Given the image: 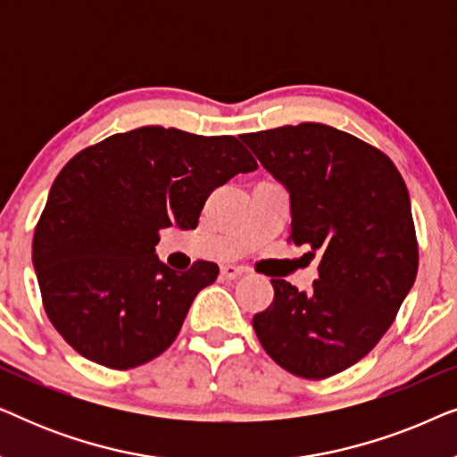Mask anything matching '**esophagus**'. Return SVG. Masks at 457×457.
<instances>
[{
    "instance_id": "esophagus-1",
    "label": "esophagus",
    "mask_w": 457,
    "mask_h": 457,
    "mask_svg": "<svg viewBox=\"0 0 457 457\" xmlns=\"http://www.w3.org/2000/svg\"><path fill=\"white\" fill-rule=\"evenodd\" d=\"M243 274H247V268H243V266H222V270H220V277L224 280H235V278L243 277Z\"/></svg>"
}]
</instances>
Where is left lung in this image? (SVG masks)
Wrapping results in <instances>:
<instances>
[{"instance_id":"1","label":"left lung","mask_w":457,"mask_h":457,"mask_svg":"<svg viewBox=\"0 0 457 457\" xmlns=\"http://www.w3.org/2000/svg\"><path fill=\"white\" fill-rule=\"evenodd\" d=\"M241 141L289 193V239L320 255L310 293L272 278L274 302L253 316V330L285 370L333 377L370 353L416 280L408 187L383 152L327 124Z\"/></svg>"}]
</instances>
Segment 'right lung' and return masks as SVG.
Segmentation results:
<instances>
[{
  "label": "right lung",
  "mask_w": 457,
  "mask_h": 457,
  "mask_svg": "<svg viewBox=\"0 0 457 457\" xmlns=\"http://www.w3.org/2000/svg\"><path fill=\"white\" fill-rule=\"evenodd\" d=\"M258 168L235 137L141 127L79 152L55 177L33 239L49 320L96 364L127 370L177 339L214 262L177 272L155 255L162 228H195L205 199Z\"/></svg>",
  "instance_id": "add662e5"
}]
</instances>
